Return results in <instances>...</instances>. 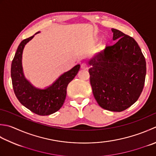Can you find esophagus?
I'll use <instances>...</instances> for the list:
<instances>
[{
    "instance_id": "1",
    "label": "esophagus",
    "mask_w": 156,
    "mask_h": 156,
    "mask_svg": "<svg viewBox=\"0 0 156 156\" xmlns=\"http://www.w3.org/2000/svg\"><path fill=\"white\" fill-rule=\"evenodd\" d=\"M81 69H88V66L86 63H82L81 65Z\"/></svg>"
}]
</instances>
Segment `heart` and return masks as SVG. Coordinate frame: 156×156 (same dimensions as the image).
Wrapping results in <instances>:
<instances>
[{
  "label": "heart",
  "mask_w": 156,
  "mask_h": 156,
  "mask_svg": "<svg viewBox=\"0 0 156 156\" xmlns=\"http://www.w3.org/2000/svg\"><path fill=\"white\" fill-rule=\"evenodd\" d=\"M98 39H99V38H97H97H95V40H96V41H97V40H98Z\"/></svg>",
  "instance_id": "1"
}]
</instances>
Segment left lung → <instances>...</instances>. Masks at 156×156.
I'll return each instance as SVG.
<instances>
[{
	"label": "left lung",
	"mask_w": 156,
	"mask_h": 156,
	"mask_svg": "<svg viewBox=\"0 0 156 156\" xmlns=\"http://www.w3.org/2000/svg\"><path fill=\"white\" fill-rule=\"evenodd\" d=\"M116 43L90 58L88 65L93 93L100 107L122 112L141 95L146 76L145 59L135 40L112 29Z\"/></svg>",
	"instance_id": "obj_1"
}]
</instances>
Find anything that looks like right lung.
<instances>
[{"instance_id":"add662e5","label":"right lung","mask_w":156,"mask_h":156,"mask_svg":"<svg viewBox=\"0 0 156 156\" xmlns=\"http://www.w3.org/2000/svg\"><path fill=\"white\" fill-rule=\"evenodd\" d=\"M24 39L18 46L11 63V75L15 96L23 106L40 115H48L57 112L65 101L67 87L80 69V66H75L64 72L53 84L44 88L34 86L25 77L22 67V54L26 44L36 34Z\"/></svg>"}]
</instances>
